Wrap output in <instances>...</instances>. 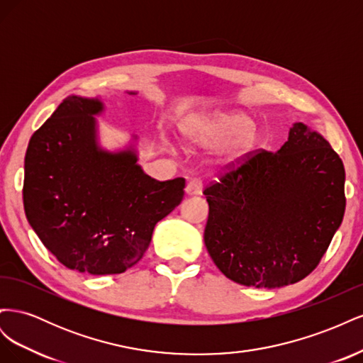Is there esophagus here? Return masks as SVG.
<instances>
[{"label":"esophagus","mask_w":363,"mask_h":363,"mask_svg":"<svg viewBox=\"0 0 363 363\" xmlns=\"http://www.w3.org/2000/svg\"><path fill=\"white\" fill-rule=\"evenodd\" d=\"M186 195H201V192H203V183H201V180H199V179H194V180H191L188 184H186Z\"/></svg>","instance_id":"34e87169"}]
</instances>
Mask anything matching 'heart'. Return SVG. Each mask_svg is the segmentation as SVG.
Wrapping results in <instances>:
<instances>
[{
    "instance_id": "1",
    "label": "heart",
    "mask_w": 363,
    "mask_h": 363,
    "mask_svg": "<svg viewBox=\"0 0 363 363\" xmlns=\"http://www.w3.org/2000/svg\"><path fill=\"white\" fill-rule=\"evenodd\" d=\"M186 148H212L208 164L218 171L235 168L257 142V130L242 112H213L192 115L179 127Z\"/></svg>"
}]
</instances>
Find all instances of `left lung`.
I'll use <instances>...</instances> for the list:
<instances>
[{"label":"left lung","mask_w":363,"mask_h":363,"mask_svg":"<svg viewBox=\"0 0 363 363\" xmlns=\"http://www.w3.org/2000/svg\"><path fill=\"white\" fill-rule=\"evenodd\" d=\"M345 169L303 123L276 152L259 151L204 189V244L218 269L252 288H281L316 268L342 223Z\"/></svg>","instance_id":"8db88e82"}]
</instances>
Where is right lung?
I'll use <instances>...</instances> for the list:
<instances>
[{"mask_svg": "<svg viewBox=\"0 0 363 363\" xmlns=\"http://www.w3.org/2000/svg\"><path fill=\"white\" fill-rule=\"evenodd\" d=\"M103 112L100 98H65L31 136L24 164L31 228L62 265L92 276L138 263L184 195V179L157 182L140 168L138 136L124 150L100 147L95 116Z\"/></svg>", "mask_w": 363, "mask_h": 363, "instance_id": "right-lung-1", "label": "right lung"}]
</instances>
